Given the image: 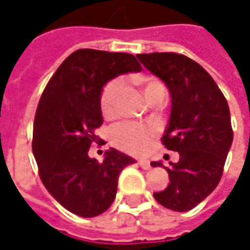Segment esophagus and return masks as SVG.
Wrapping results in <instances>:
<instances>
[{
    "mask_svg": "<svg viewBox=\"0 0 250 250\" xmlns=\"http://www.w3.org/2000/svg\"><path fill=\"white\" fill-rule=\"evenodd\" d=\"M138 164H140V167L142 170H149L151 168V164H149L148 160H138Z\"/></svg>",
    "mask_w": 250,
    "mask_h": 250,
    "instance_id": "1",
    "label": "esophagus"
}]
</instances>
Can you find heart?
I'll return each mask as SVG.
<instances>
[{"mask_svg":"<svg viewBox=\"0 0 250 250\" xmlns=\"http://www.w3.org/2000/svg\"><path fill=\"white\" fill-rule=\"evenodd\" d=\"M146 104H151L157 99L166 98V89L160 80L151 76H141L137 79ZM124 90V82L121 79H113L105 84L101 93V112L105 118H113L119 110V99ZM152 137V129L145 125L135 122L119 124L110 131V141L115 146L131 152L141 154L146 149L148 141Z\"/></svg>","mask_w":250,"mask_h":250,"instance_id":"1","label":"heart"}]
</instances>
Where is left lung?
Instances as JSON below:
<instances>
[{"label": "left lung", "mask_w": 250, "mask_h": 250, "mask_svg": "<svg viewBox=\"0 0 250 250\" xmlns=\"http://www.w3.org/2000/svg\"><path fill=\"white\" fill-rule=\"evenodd\" d=\"M141 63L168 87L171 110L163 135L167 149L180 154L164 167L170 184L154 193L158 203L174 211H188L217 187L233 131L226 98L213 78L194 60L175 53L138 54ZM152 167H163L152 161Z\"/></svg>", "instance_id": "1"}]
</instances>
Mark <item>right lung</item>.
Listing matches in <instances>:
<instances>
[{
    "instance_id": "1",
    "label": "right lung",
    "mask_w": 250,
    "mask_h": 250,
    "mask_svg": "<svg viewBox=\"0 0 250 250\" xmlns=\"http://www.w3.org/2000/svg\"><path fill=\"white\" fill-rule=\"evenodd\" d=\"M141 70L132 54L80 48L59 66L42 95L33 131L40 178L59 203L80 217L106 211L115 200L119 174L135 163L115 148L105 152L102 163L87 151L104 124V86L119 75Z\"/></svg>"
}]
</instances>
